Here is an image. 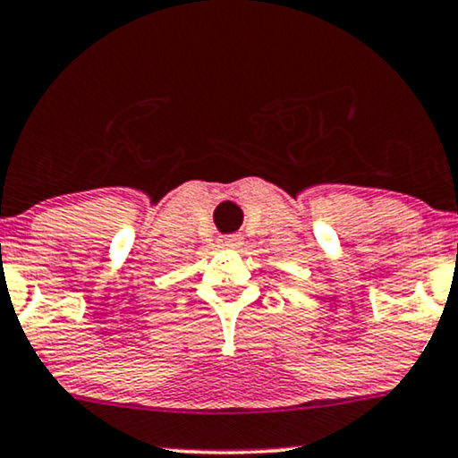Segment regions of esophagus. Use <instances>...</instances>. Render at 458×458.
<instances>
[{
  "label": "esophagus",
  "instance_id": "34e87169",
  "mask_svg": "<svg viewBox=\"0 0 458 458\" xmlns=\"http://www.w3.org/2000/svg\"><path fill=\"white\" fill-rule=\"evenodd\" d=\"M218 243L225 248H240L242 246V237L240 235H223Z\"/></svg>",
  "mask_w": 458,
  "mask_h": 458
}]
</instances>
